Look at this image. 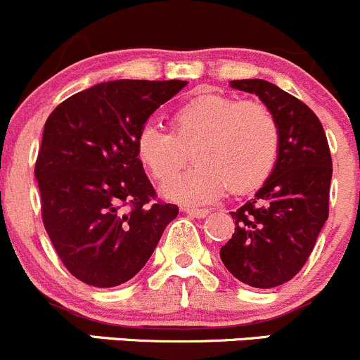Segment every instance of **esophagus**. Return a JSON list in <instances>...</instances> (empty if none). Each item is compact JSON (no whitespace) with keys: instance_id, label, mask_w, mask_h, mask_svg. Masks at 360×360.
Listing matches in <instances>:
<instances>
[{"instance_id":"1","label":"esophagus","mask_w":360,"mask_h":360,"mask_svg":"<svg viewBox=\"0 0 360 360\" xmlns=\"http://www.w3.org/2000/svg\"><path fill=\"white\" fill-rule=\"evenodd\" d=\"M181 211L187 214H191V217L194 218H205L210 211L207 210H202V207H191V206H181Z\"/></svg>"}]
</instances>
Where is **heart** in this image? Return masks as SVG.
I'll return each mask as SVG.
<instances>
[{"mask_svg":"<svg viewBox=\"0 0 360 360\" xmlns=\"http://www.w3.org/2000/svg\"><path fill=\"white\" fill-rule=\"evenodd\" d=\"M281 131L276 116L258 100L199 91L172 116V133L146 124L136 135V158L154 180H172L187 161L198 165L166 187L175 201L199 205L225 188L243 195L260 188L276 168Z\"/></svg>","mask_w":360,"mask_h":360,"instance_id":"heart-1","label":"heart"}]
</instances>
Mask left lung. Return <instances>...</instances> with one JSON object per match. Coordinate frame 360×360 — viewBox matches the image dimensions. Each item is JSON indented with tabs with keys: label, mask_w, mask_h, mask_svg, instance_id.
Instances as JSON below:
<instances>
[{
	"label": "left lung",
	"mask_w": 360,
	"mask_h": 360,
	"mask_svg": "<svg viewBox=\"0 0 360 360\" xmlns=\"http://www.w3.org/2000/svg\"><path fill=\"white\" fill-rule=\"evenodd\" d=\"M272 110L281 131L279 158L255 199L232 211L236 231L220 258L253 288H276L303 269L329 214L333 161L319 117L307 103L265 79L231 81Z\"/></svg>",
	"instance_id": "left-lung-1"
}]
</instances>
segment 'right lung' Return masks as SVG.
<instances>
[{"mask_svg": "<svg viewBox=\"0 0 360 360\" xmlns=\"http://www.w3.org/2000/svg\"><path fill=\"white\" fill-rule=\"evenodd\" d=\"M187 81L117 79L58 103L34 175L46 234L65 269L95 288L142 270L179 206L158 199L136 158V135Z\"/></svg>", "mask_w": 360, "mask_h": 360, "instance_id": "add662e5", "label": "right lung"}]
</instances>
